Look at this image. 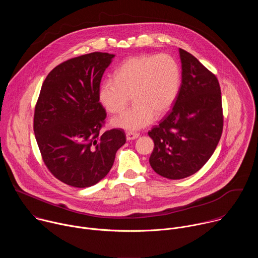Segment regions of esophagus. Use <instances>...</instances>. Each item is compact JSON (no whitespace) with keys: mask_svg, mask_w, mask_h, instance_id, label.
I'll return each mask as SVG.
<instances>
[{"mask_svg":"<svg viewBox=\"0 0 258 258\" xmlns=\"http://www.w3.org/2000/svg\"><path fill=\"white\" fill-rule=\"evenodd\" d=\"M140 137V134L138 133H134V132H127L126 133V140L127 141H132V140H136Z\"/></svg>","mask_w":258,"mask_h":258,"instance_id":"obj_1","label":"esophagus"}]
</instances>
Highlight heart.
<instances>
[{"mask_svg":"<svg viewBox=\"0 0 258 258\" xmlns=\"http://www.w3.org/2000/svg\"><path fill=\"white\" fill-rule=\"evenodd\" d=\"M180 71L169 55H140L126 59L114 72V79L104 81L99 89L102 105L118 113L127 105L130 96L135 105L111 120L112 125L137 131L166 113L178 92Z\"/></svg>","mask_w":258,"mask_h":258,"instance_id":"1","label":"heart"}]
</instances>
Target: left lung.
Returning a JSON list of instances; mask_svg holds the SVG:
<instances>
[{
  "label": "left lung",
  "mask_w": 258,
  "mask_h": 258,
  "mask_svg": "<svg viewBox=\"0 0 258 258\" xmlns=\"http://www.w3.org/2000/svg\"><path fill=\"white\" fill-rule=\"evenodd\" d=\"M179 58L181 84L173 107L148 133L154 141L150 165L170 179L197 172L213 154L224 126L216 77L187 51L179 49Z\"/></svg>",
  "instance_id": "1"
}]
</instances>
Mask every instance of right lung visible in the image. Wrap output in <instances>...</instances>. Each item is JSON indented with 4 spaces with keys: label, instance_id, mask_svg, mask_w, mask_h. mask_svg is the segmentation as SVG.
Here are the masks:
<instances>
[{
    "label": "right lung",
    "instance_id": "1",
    "mask_svg": "<svg viewBox=\"0 0 258 258\" xmlns=\"http://www.w3.org/2000/svg\"><path fill=\"white\" fill-rule=\"evenodd\" d=\"M115 55L94 52L69 59L46 78L36 102L33 131L51 173L76 188L94 186L111 169L126 138L120 128L101 133L103 73Z\"/></svg>",
    "mask_w": 258,
    "mask_h": 258
}]
</instances>
